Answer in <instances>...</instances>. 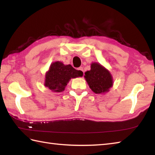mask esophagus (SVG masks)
<instances>
[{
	"label": "esophagus",
	"mask_w": 155,
	"mask_h": 155,
	"mask_svg": "<svg viewBox=\"0 0 155 155\" xmlns=\"http://www.w3.org/2000/svg\"><path fill=\"white\" fill-rule=\"evenodd\" d=\"M78 71H79L80 72H81L82 73H83V74H84V70H83V68L82 67H79L78 68Z\"/></svg>",
	"instance_id": "1"
}]
</instances>
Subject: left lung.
<instances>
[{"label": "left lung", "mask_w": 155, "mask_h": 155, "mask_svg": "<svg viewBox=\"0 0 155 155\" xmlns=\"http://www.w3.org/2000/svg\"><path fill=\"white\" fill-rule=\"evenodd\" d=\"M84 78L91 89L96 94L108 93L113 85L109 71L98 62H92L91 70L85 72Z\"/></svg>", "instance_id": "left-lung-1"}]
</instances>
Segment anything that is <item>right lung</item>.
Here are the masks:
<instances>
[{
    "mask_svg": "<svg viewBox=\"0 0 155 155\" xmlns=\"http://www.w3.org/2000/svg\"><path fill=\"white\" fill-rule=\"evenodd\" d=\"M83 74L76 70L71 64L65 65L61 61L51 63L46 72L44 85L54 93H61L71 78L83 77Z\"/></svg>",
    "mask_w": 155,
    "mask_h": 155,
    "instance_id": "add662e5",
    "label": "right lung"
}]
</instances>
